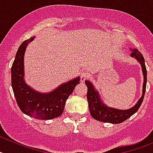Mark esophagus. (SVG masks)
<instances>
[{
  "instance_id": "34e87169",
  "label": "esophagus",
  "mask_w": 153,
  "mask_h": 153,
  "mask_svg": "<svg viewBox=\"0 0 153 153\" xmlns=\"http://www.w3.org/2000/svg\"><path fill=\"white\" fill-rule=\"evenodd\" d=\"M89 76H90V74H89L87 72L82 73V74H81V76H80L81 82H84V81L89 77Z\"/></svg>"
}]
</instances>
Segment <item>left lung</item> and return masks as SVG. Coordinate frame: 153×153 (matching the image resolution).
<instances>
[{
	"label": "left lung",
	"mask_w": 153,
	"mask_h": 153,
	"mask_svg": "<svg viewBox=\"0 0 153 153\" xmlns=\"http://www.w3.org/2000/svg\"><path fill=\"white\" fill-rule=\"evenodd\" d=\"M131 56L138 60V62L141 64L142 70L143 74V95L138 100L134 106L129 109H118L115 108L109 107L103 103L101 100L100 94L98 91L95 90L93 85L89 80H85V84L87 86V101L89 104V109L91 116L93 119L99 120L100 122L109 123L113 124H118L124 122L127 119H129L131 116L136 113L137 110L140 109L142 102L143 101L144 95H145L146 87L147 82V71L146 68L145 60L143 54L137 49H130Z\"/></svg>",
	"instance_id": "1"
}]
</instances>
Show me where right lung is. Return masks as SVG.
Listing matches in <instances>:
<instances>
[{"instance_id": "1", "label": "right lung", "mask_w": 153, "mask_h": 153, "mask_svg": "<svg viewBox=\"0 0 153 153\" xmlns=\"http://www.w3.org/2000/svg\"><path fill=\"white\" fill-rule=\"evenodd\" d=\"M33 39L34 36L24 40L17 50L11 67L12 89L23 113L37 120H51L61 116L66 101L79 83L80 78L73 79L47 93H39L28 86L24 79V56L28 44Z\"/></svg>"}]
</instances>
